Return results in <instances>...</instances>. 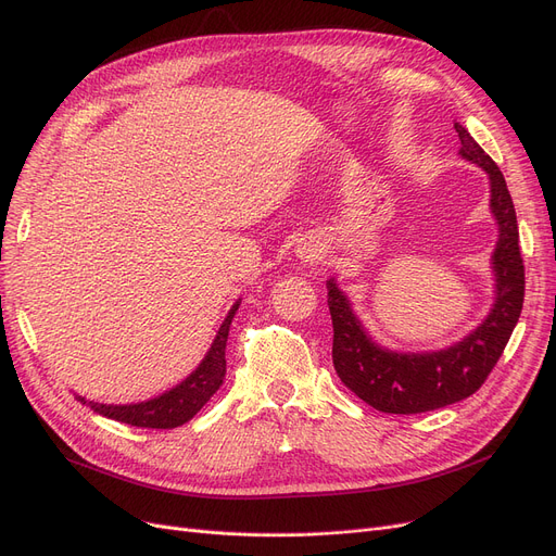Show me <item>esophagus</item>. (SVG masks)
<instances>
[{
	"label": "esophagus",
	"mask_w": 556,
	"mask_h": 556,
	"mask_svg": "<svg viewBox=\"0 0 556 556\" xmlns=\"http://www.w3.org/2000/svg\"><path fill=\"white\" fill-rule=\"evenodd\" d=\"M301 257H305V262H312V260L319 257V249H314V247H303V249H301Z\"/></svg>",
	"instance_id": "obj_1"
}]
</instances>
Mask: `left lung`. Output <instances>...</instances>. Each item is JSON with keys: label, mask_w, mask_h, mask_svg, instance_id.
Listing matches in <instances>:
<instances>
[{"label": "left lung", "mask_w": 556, "mask_h": 556, "mask_svg": "<svg viewBox=\"0 0 556 556\" xmlns=\"http://www.w3.org/2000/svg\"><path fill=\"white\" fill-rule=\"evenodd\" d=\"M455 130L462 140L459 155L489 176V205L497 224V242L491 255L495 292L484 321L441 351H391L368 334L337 280L326 282L334 328V371L366 405L384 414L432 412L472 395L505 351L522 309L525 267L518 249L516 210L505 176L459 122H455Z\"/></svg>", "instance_id": "obj_1"}]
</instances>
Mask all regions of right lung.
<instances>
[{
    "instance_id": "1",
    "label": "right lung",
    "mask_w": 556,
    "mask_h": 556,
    "mask_svg": "<svg viewBox=\"0 0 556 556\" xmlns=\"http://www.w3.org/2000/svg\"><path fill=\"white\" fill-rule=\"evenodd\" d=\"M242 301H235L232 307L228 309L224 324L217 330V337L213 341V346L205 353L201 364L194 368V371L172 387L169 391L155 395L151 401L144 403H130V405H103L94 401H86L84 395H76V401H81L88 405L92 412L113 418L119 422H126V426H136V428H151V430H172L188 422L210 399L213 393L224 384L226 378V341H228V330L232 324V316L240 307Z\"/></svg>"
}]
</instances>
